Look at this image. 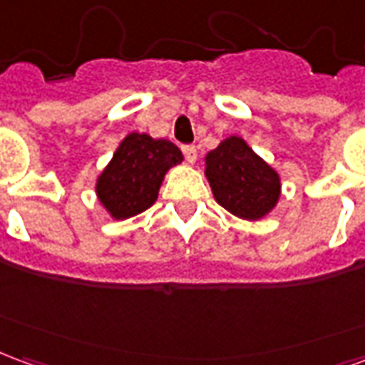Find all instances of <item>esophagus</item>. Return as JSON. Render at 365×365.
Masks as SVG:
<instances>
[{"instance_id":"obj_1","label":"esophagus","mask_w":365,"mask_h":365,"mask_svg":"<svg viewBox=\"0 0 365 365\" xmlns=\"http://www.w3.org/2000/svg\"><path fill=\"white\" fill-rule=\"evenodd\" d=\"M182 152L187 162H195V160H197V148H195L193 144H185V146H182Z\"/></svg>"}]
</instances>
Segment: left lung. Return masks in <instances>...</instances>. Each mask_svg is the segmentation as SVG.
Returning a JSON list of instances; mask_svg holds the SVG:
<instances>
[{"mask_svg": "<svg viewBox=\"0 0 365 365\" xmlns=\"http://www.w3.org/2000/svg\"><path fill=\"white\" fill-rule=\"evenodd\" d=\"M205 175L217 203L240 219H262L279 199V175L240 136L207 154Z\"/></svg>", "mask_w": 365, "mask_h": 365, "instance_id": "obj_1", "label": "left lung"}]
</instances>
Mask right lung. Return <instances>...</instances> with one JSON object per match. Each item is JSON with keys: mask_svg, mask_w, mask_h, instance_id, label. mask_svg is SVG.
<instances>
[{"mask_svg": "<svg viewBox=\"0 0 365 365\" xmlns=\"http://www.w3.org/2000/svg\"><path fill=\"white\" fill-rule=\"evenodd\" d=\"M178 162L182 152L170 140L130 133L99 175L97 197L115 219L135 217L156 201L164 174Z\"/></svg>", "mask_w": 365, "mask_h": 365, "instance_id": "add662e5", "label": "right lung"}]
</instances>
